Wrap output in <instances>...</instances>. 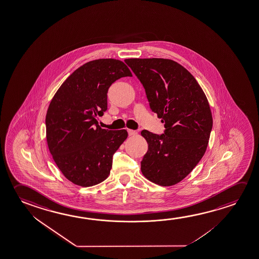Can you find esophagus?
<instances>
[{
    "instance_id": "esophagus-1",
    "label": "esophagus",
    "mask_w": 259,
    "mask_h": 259,
    "mask_svg": "<svg viewBox=\"0 0 259 259\" xmlns=\"http://www.w3.org/2000/svg\"><path fill=\"white\" fill-rule=\"evenodd\" d=\"M128 135L130 136H136L137 135V132L135 131V130H131V129H128Z\"/></svg>"
}]
</instances>
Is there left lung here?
<instances>
[{
	"mask_svg": "<svg viewBox=\"0 0 259 259\" xmlns=\"http://www.w3.org/2000/svg\"><path fill=\"white\" fill-rule=\"evenodd\" d=\"M143 84L152 112L165 123L161 135L143 130L148 151L141 170L151 182L173 186L202 159L212 128L206 96L195 77L175 61L163 58L124 60Z\"/></svg>",
	"mask_w": 259,
	"mask_h": 259,
	"instance_id": "left-lung-1",
	"label": "left lung"
}]
</instances>
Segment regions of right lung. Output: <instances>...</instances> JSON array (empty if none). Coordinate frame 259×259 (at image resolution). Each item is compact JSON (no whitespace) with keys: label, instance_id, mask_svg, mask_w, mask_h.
<instances>
[{"label":"right lung","instance_id":"right-lung-1","mask_svg":"<svg viewBox=\"0 0 259 259\" xmlns=\"http://www.w3.org/2000/svg\"><path fill=\"white\" fill-rule=\"evenodd\" d=\"M130 76L122 61L98 59L78 68L61 85L46 116L50 153L64 177L80 187L108 178L113 155L127 138L126 130L102 129L97 115L108 109V89Z\"/></svg>","mask_w":259,"mask_h":259}]
</instances>
